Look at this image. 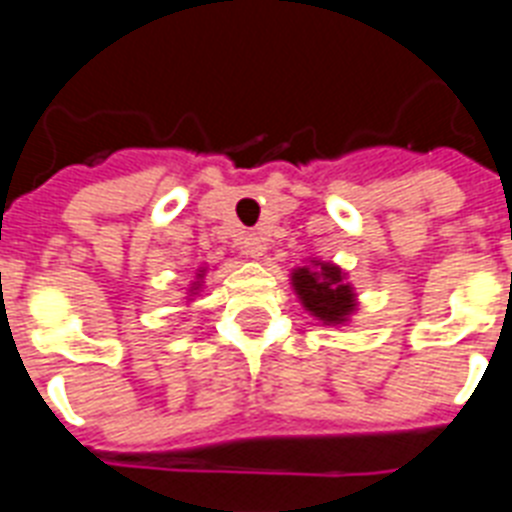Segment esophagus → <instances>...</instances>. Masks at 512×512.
<instances>
[{"instance_id": "34e87169", "label": "esophagus", "mask_w": 512, "mask_h": 512, "mask_svg": "<svg viewBox=\"0 0 512 512\" xmlns=\"http://www.w3.org/2000/svg\"><path fill=\"white\" fill-rule=\"evenodd\" d=\"M241 247H244V252H247L249 257H255V260H260V257L265 255V249H268V244H265V236L263 233H244V239H241Z\"/></svg>"}]
</instances>
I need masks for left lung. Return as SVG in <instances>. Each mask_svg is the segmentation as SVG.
<instances>
[{
  "label": "left lung",
  "mask_w": 512,
  "mask_h": 512,
  "mask_svg": "<svg viewBox=\"0 0 512 512\" xmlns=\"http://www.w3.org/2000/svg\"><path fill=\"white\" fill-rule=\"evenodd\" d=\"M292 289L313 319L324 327H342L358 311L356 292L340 265L313 257L311 265L292 271Z\"/></svg>",
  "instance_id": "1"
}]
</instances>
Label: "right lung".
Returning <instances> with one entry per match:
<instances>
[{"instance_id":"right-lung-1","label":"right lung","mask_w":512,"mask_h":512,"mask_svg":"<svg viewBox=\"0 0 512 512\" xmlns=\"http://www.w3.org/2000/svg\"><path fill=\"white\" fill-rule=\"evenodd\" d=\"M204 273H207V268H199V271H196V281H191V287H188V300H191L193 295H199L201 284H204Z\"/></svg>"}]
</instances>
